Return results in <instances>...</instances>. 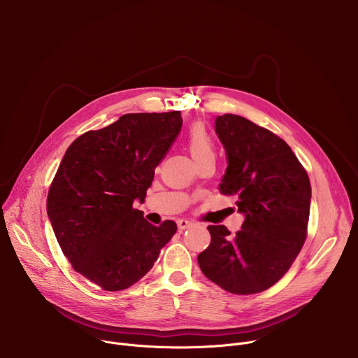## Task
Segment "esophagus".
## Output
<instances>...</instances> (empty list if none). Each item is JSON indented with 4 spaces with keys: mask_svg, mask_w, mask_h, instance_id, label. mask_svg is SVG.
<instances>
[{
    "mask_svg": "<svg viewBox=\"0 0 358 358\" xmlns=\"http://www.w3.org/2000/svg\"><path fill=\"white\" fill-rule=\"evenodd\" d=\"M177 225H178V229H180V231H184V229L189 228V227L192 225V222L188 221V220H178V221H177Z\"/></svg>",
    "mask_w": 358,
    "mask_h": 358,
    "instance_id": "obj_1",
    "label": "esophagus"
}]
</instances>
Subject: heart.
I'll use <instances>...</instances> for the list:
<instances>
[{"label": "heart", "instance_id": "heart-1", "mask_svg": "<svg viewBox=\"0 0 358 358\" xmlns=\"http://www.w3.org/2000/svg\"><path fill=\"white\" fill-rule=\"evenodd\" d=\"M187 144L192 159L198 163L207 157H214V141L202 123H194L187 131Z\"/></svg>", "mask_w": 358, "mask_h": 358}]
</instances>
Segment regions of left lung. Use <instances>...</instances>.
Returning <instances> with one entry per match:
<instances>
[{
  "label": "left lung",
  "instance_id": "obj_1",
  "mask_svg": "<svg viewBox=\"0 0 358 358\" xmlns=\"http://www.w3.org/2000/svg\"><path fill=\"white\" fill-rule=\"evenodd\" d=\"M215 131L228 157L220 191L236 196L245 221L235 236L210 225L198 265L229 293H259L283 278L308 236L309 176L285 140L245 117L218 116Z\"/></svg>",
  "mask_w": 358,
  "mask_h": 358
}]
</instances>
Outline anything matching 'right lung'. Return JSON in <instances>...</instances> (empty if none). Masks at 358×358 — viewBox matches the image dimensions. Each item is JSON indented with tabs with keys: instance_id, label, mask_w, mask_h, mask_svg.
Returning a JSON list of instances; mask_svg holds the SVG:
<instances>
[{
	"instance_id": "add662e5",
	"label": "right lung",
	"mask_w": 358,
	"mask_h": 358,
	"mask_svg": "<svg viewBox=\"0 0 358 358\" xmlns=\"http://www.w3.org/2000/svg\"><path fill=\"white\" fill-rule=\"evenodd\" d=\"M182 126L181 112L129 113L86 131L66 150L49 187L46 211L72 268L103 290L138 282L177 231L133 208Z\"/></svg>"
}]
</instances>
